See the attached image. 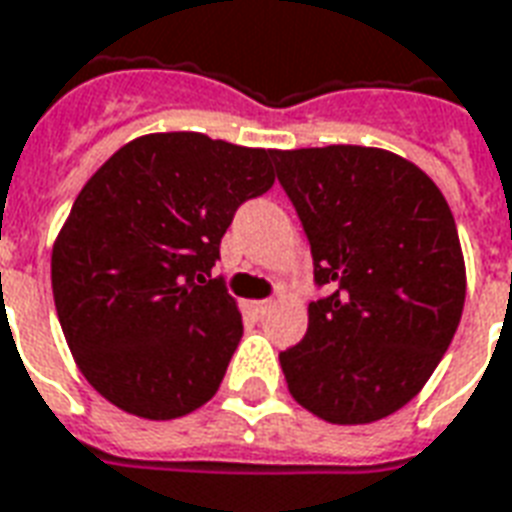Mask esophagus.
I'll return each mask as SVG.
<instances>
[{
  "instance_id": "1",
  "label": "esophagus",
  "mask_w": 512,
  "mask_h": 512,
  "mask_svg": "<svg viewBox=\"0 0 512 512\" xmlns=\"http://www.w3.org/2000/svg\"><path fill=\"white\" fill-rule=\"evenodd\" d=\"M252 312L257 314V317H263V314L268 312V309H271V301H252Z\"/></svg>"
}]
</instances>
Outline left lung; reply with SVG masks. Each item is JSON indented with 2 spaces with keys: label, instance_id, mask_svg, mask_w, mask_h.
I'll return each mask as SVG.
<instances>
[{
  "label": "left lung",
  "instance_id": "8db88e82",
  "mask_svg": "<svg viewBox=\"0 0 512 512\" xmlns=\"http://www.w3.org/2000/svg\"><path fill=\"white\" fill-rule=\"evenodd\" d=\"M276 173L312 244L301 342L279 352L287 391L339 426L401 410L442 361L467 298L456 219L434 181L372 146L274 149Z\"/></svg>",
  "mask_w": 512,
  "mask_h": 512
}]
</instances>
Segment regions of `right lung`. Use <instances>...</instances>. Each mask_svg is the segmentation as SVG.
I'll list each match as a JSON object with an SVG mask.
<instances>
[{"instance_id": "right-lung-1", "label": "right lung", "mask_w": 512, "mask_h": 512, "mask_svg": "<svg viewBox=\"0 0 512 512\" xmlns=\"http://www.w3.org/2000/svg\"><path fill=\"white\" fill-rule=\"evenodd\" d=\"M271 157L151 132L78 192L51 252L54 304L78 369L119 410L173 420L219 391L244 325L206 276L236 208L274 187Z\"/></svg>"}]
</instances>
